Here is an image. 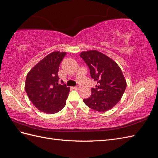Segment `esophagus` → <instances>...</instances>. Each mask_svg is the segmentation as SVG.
<instances>
[{"label":"esophagus","mask_w":158,"mask_h":158,"mask_svg":"<svg viewBox=\"0 0 158 158\" xmlns=\"http://www.w3.org/2000/svg\"><path fill=\"white\" fill-rule=\"evenodd\" d=\"M73 88H74V89H76V90H79L80 89V86L79 85H76L75 87H74Z\"/></svg>","instance_id":"1"}]
</instances>
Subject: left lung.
<instances>
[{"label": "left lung", "mask_w": 158, "mask_h": 158, "mask_svg": "<svg viewBox=\"0 0 158 158\" xmlns=\"http://www.w3.org/2000/svg\"><path fill=\"white\" fill-rule=\"evenodd\" d=\"M80 56L89 67L91 77L97 81L91 96L83 102L98 112L109 110L120 100L127 87L122 71L115 61L97 50L82 52Z\"/></svg>", "instance_id": "1"}]
</instances>
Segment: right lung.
<instances>
[{
  "label": "right lung",
  "instance_id": "1",
  "mask_svg": "<svg viewBox=\"0 0 158 158\" xmlns=\"http://www.w3.org/2000/svg\"><path fill=\"white\" fill-rule=\"evenodd\" d=\"M66 52L55 51L47 55L27 73L25 89L31 103L46 114L60 111L66 105L70 87L58 75L59 65Z\"/></svg>",
  "mask_w": 158,
  "mask_h": 158
}]
</instances>
